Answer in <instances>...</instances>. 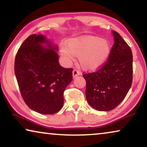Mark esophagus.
<instances>
[{"label": "esophagus", "mask_w": 147, "mask_h": 147, "mask_svg": "<svg viewBox=\"0 0 147 147\" xmlns=\"http://www.w3.org/2000/svg\"><path fill=\"white\" fill-rule=\"evenodd\" d=\"M80 73L79 71H78L77 70H74V71H73V78L76 77V76L80 75Z\"/></svg>", "instance_id": "1"}]
</instances>
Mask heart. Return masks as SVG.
Wrapping results in <instances>:
<instances>
[{
	"instance_id": "heart-1",
	"label": "heart",
	"mask_w": 147,
	"mask_h": 147,
	"mask_svg": "<svg viewBox=\"0 0 147 147\" xmlns=\"http://www.w3.org/2000/svg\"><path fill=\"white\" fill-rule=\"evenodd\" d=\"M65 47L60 53L65 63L70 64L73 56L78 57V63L83 70L94 71L102 67L108 61L111 45L106 39L98 36H85L67 39Z\"/></svg>"
}]
</instances>
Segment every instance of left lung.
Returning a JSON list of instances; mask_svg holds the SVG:
<instances>
[{"label":"left lung","mask_w":147,"mask_h":147,"mask_svg":"<svg viewBox=\"0 0 147 147\" xmlns=\"http://www.w3.org/2000/svg\"><path fill=\"white\" fill-rule=\"evenodd\" d=\"M114 44L106 64L97 72L83 74L87 102L98 111H109L121 103L132 84L133 55L121 36L112 31Z\"/></svg>","instance_id":"obj_1"}]
</instances>
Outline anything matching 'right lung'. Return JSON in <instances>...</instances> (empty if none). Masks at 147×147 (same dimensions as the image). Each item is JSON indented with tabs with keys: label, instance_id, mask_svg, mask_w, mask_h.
Here are the masks:
<instances>
[{
	"label": "right lung",
	"instance_id": "1",
	"mask_svg": "<svg viewBox=\"0 0 147 147\" xmlns=\"http://www.w3.org/2000/svg\"><path fill=\"white\" fill-rule=\"evenodd\" d=\"M57 51L58 46L44 35L32 34L15 59V75L23 99L41 114H54L62 108L63 92L73 80V69L61 66Z\"/></svg>",
	"mask_w": 147,
	"mask_h": 147
}]
</instances>
